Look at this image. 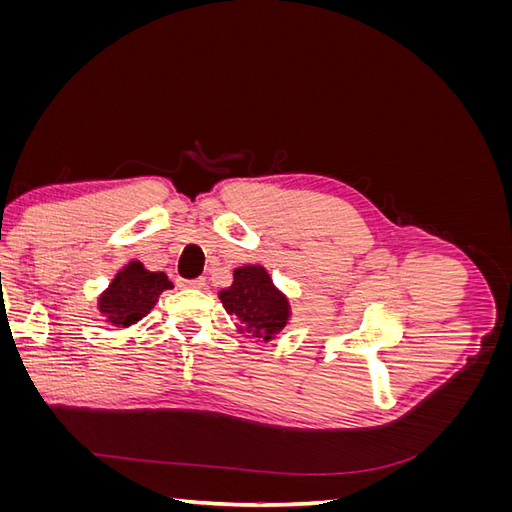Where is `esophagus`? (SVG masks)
Returning a JSON list of instances; mask_svg holds the SVG:
<instances>
[{
	"mask_svg": "<svg viewBox=\"0 0 512 512\" xmlns=\"http://www.w3.org/2000/svg\"><path fill=\"white\" fill-rule=\"evenodd\" d=\"M183 288H203L205 286V277H196V280H181Z\"/></svg>",
	"mask_w": 512,
	"mask_h": 512,
	"instance_id": "esophagus-1",
	"label": "esophagus"
}]
</instances>
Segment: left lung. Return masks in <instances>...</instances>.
I'll return each instance as SVG.
<instances>
[{"mask_svg": "<svg viewBox=\"0 0 512 512\" xmlns=\"http://www.w3.org/2000/svg\"><path fill=\"white\" fill-rule=\"evenodd\" d=\"M232 277V286L220 292L226 312L237 318L243 333L269 342L290 318L288 299L273 286L267 269L260 265L239 267Z\"/></svg>", "mask_w": 512, "mask_h": 512, "instance_id": "1", "label": "left lung"}]
</instances>
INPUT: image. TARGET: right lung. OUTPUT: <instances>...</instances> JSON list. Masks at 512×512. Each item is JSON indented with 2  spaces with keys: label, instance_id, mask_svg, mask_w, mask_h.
<instances>
[{
  "label": "right lung",
  "instance_id": "add662e5",
  "mask_svg": "<svg viewBox=\"0 0 512 512\" xmlns=\"http://www.w3.org/2000/svg\"><path fill=\"white\" fill-rule=\"evenodd\" d=\"M168 288H173V284L168 282L166 273L147 271L143 262L132 260L100 294L98 307L106 322L115 327H130L151 312L160 294Z\"/></svg>",
  "mask_w": 512,
  "mask_h": 512
}]
</instances>
